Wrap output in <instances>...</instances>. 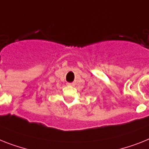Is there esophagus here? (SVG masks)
Wrapping results in <instances>:
<instances>
[{
  "label": "esophagus",
  "mask_w": 149,
  "mask_h": 149,
  "mask_svg": "<svg viewBox=\"0 0 149 149\" xmlns=\"http://www.w3.org/2000/svg\"><path fill=\"white\" fill-rule=\"evenodd\" d=\"M67 86H75V83H74V82H67Z\"/></svg>",
  "instance_id": "esophagus-1"
}]
</instances>
